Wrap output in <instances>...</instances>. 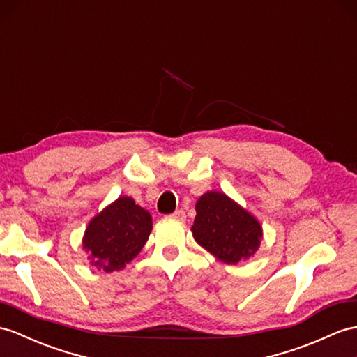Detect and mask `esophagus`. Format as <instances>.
I'll return each instance as SVG.
<instances>
[{"instance_id": "obj_1", "label": "esophagus", "mask_w": 357, "mask_h": 357, "mask_svg": "<svg viewBox=\"0 0 357 357\" xmlns=\"http://www.w3.org/2000/svg\"><path fill=\"white\" fill-rule=\"evenodd\" d=\"M171 218H176L178 221H185L186 220V213H185V211H181V208H178V211H176V212L171 215Z\"/></svg>"}]
</instances>
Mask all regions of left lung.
Listing matches in <instances>:
<instances>
[{"label":"left lung","mask_w":357,"mask_h":357,"mask_svg":"<svg viewBox=\"0 0 357 357\" xmlns=\"http://www.w3.org/2000/svg\"><path fill=\"white\" fill-rule=\"evenodd\" d=\"M192 236L224 264L236 265L256 255L264 238L255 215L220 190H208L197 199Z\"/></svg>","instance_id":"1"}]
</instances>
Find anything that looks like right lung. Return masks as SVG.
<instances>
[{
    "instance_id": "add662e5",
    "label": "right lung",
    "mask_w": 357,
    "mask_h": 357,
    "mask_svg": "<svg viewBox=\"0 0 357 357\" xmlns=\"http://www.w3.org/2000/svg\"><path fill=\"white\" fill-rule=\"evenodd\" d=\"M151 230L150 212L123 195L89 221L82 245L98 271H119L141 253Z\"/></svg>"
}]
</instances>
